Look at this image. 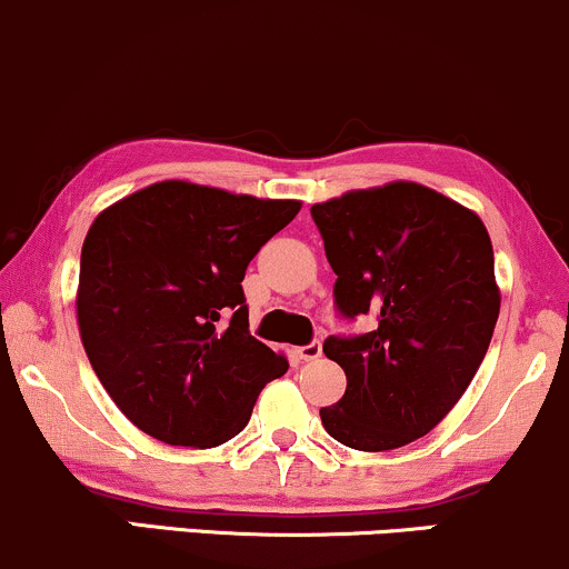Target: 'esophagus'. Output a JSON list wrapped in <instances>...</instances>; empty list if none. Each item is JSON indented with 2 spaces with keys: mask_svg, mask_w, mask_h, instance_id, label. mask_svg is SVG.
<instances>
[{
  "mask_svg": "<svg viewBox=\"0 0 569 569\" xmlns=\"http://www.w3.org/2000/svg\"><path fill=\"white\" fill-rule=\"evenodd\" d=\"M298 357L303 359V362H313V359L322 357V343H319V340H313V343H309V346H300Z\"/></svg>",
  "mask_w": 569,
  "mask_h": 569,
  "instance_id": "esophagus-1",
  "label": "esophagus"
}]
</instances>
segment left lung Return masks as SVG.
I'll return each instance as SVG.
<instances>
[{"label":"left lung","instance_id":"left-lung-1","mask_svg":"<svg viewBox=\"0 0 569 569\" xmlns=\"http://www.w3.org/2000/svg\"><path fill=\"white\" fill-rule=\"evenodd\" d=\"M311 218L338 273V313L376 319L365 336L325 340L346 393L319 410L322 426L365 452L416 442L463 397L492 340L490 233L477 212L407 180L313 204Z\"/></svg>","mask_w":569,"mask_h":569}]
</instances>
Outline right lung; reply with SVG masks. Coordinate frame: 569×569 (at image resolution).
Returning a JSON list of instances; mask_svg holds the SVG:
<instances>
[{
    "label": "right lung",
    "mask_w": 569,
    "mask_h": 569,
    "mask_svg": "<svg viewBox=\"0 0 569 569\" xmlns=\"http://www.w3.org/2000/svg\"><path fill=\"white\" fill-rule=\"evenodd\" d=\"M256 199L162 180L92 220L79 260L77 319L87 359L140 431L218 447L244 429L287 359L250 336L242 279L298 216Z\"/></svg>",
    "instance_id": "right-lung-1"
}]
</instances>
